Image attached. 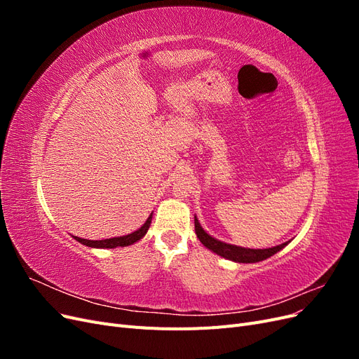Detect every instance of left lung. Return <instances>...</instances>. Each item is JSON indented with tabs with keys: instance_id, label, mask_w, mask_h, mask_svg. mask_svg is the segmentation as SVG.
Masks as SVG:
<instances>
[{
	"instance_id": "left-lung-1",
	"label": "left lung",
	"mask_w": 359,
	"mask_h": 359,
	"mask_svg": "<svg viewBox=\"0 0 359 359\" xmlns=\"http://www.w3.org/2000/svg\"><path fill=\"white\" fill-rule=\"evenodd\" d=\"M194 231H196V235L199 238V241L206 247L212 250L214 253H217L219 256L224 257V259H229L233 260V262H240V264H255V262H260V260L268 259L269 256L276 255L277 252H280L281 248L285 245H287V243H283L280 245L276 247H271V248H244V247H236V245H231V244H226L222 243L219 240H215V238L210 236L206 233L202 226L199 224L198 219L194 217Z\"/></svg>"
}]
</instances>
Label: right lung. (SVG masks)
<instances>
[{"label": "right lung", "mask_w": 359, "mask_h": 359, "mask_svg": "<svg viewBox=\"0 0 359 359\" xmlns=\"http://www.w3.org/2000/svg\"><path fill=\"white\" fill-rule=\"evenodd\" d=\"M151 219H153V214L148 217V220L144 223V226L137 229L133 233H128L124 236H116V238H109V240H100V241H90V240H83V238L74 236L76 241H79L83 245L88 247H94V248H115V247H127L130 244H133L136 241H139L140 238H144V235L147 233L148 227L151 224Z\"/></svg>", "instance_id": "right-lung-1"}]
</instances>
